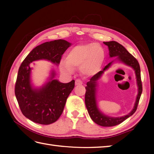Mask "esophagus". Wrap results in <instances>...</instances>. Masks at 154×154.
<instances>
[{"mask_svg": "<svg viewBox=\"0 0 154 154\" xmlns=\"http://www.w3.org/2000/svg\"><path fill=\"white\" fill-rule=\"evenodd\" d=\"M82 84H83V82L81 79L75 80V85H81Z\"/></svg>", "mask_w": 154, "mask_h": 154, "instance_id": "34e87169", "label": "esophagus"}]
</instances>
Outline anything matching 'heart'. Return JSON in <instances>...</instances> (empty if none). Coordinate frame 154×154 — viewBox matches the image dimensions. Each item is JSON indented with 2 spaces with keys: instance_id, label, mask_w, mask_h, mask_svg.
<instances>
[{
  "instance_id": "1",
  "label": "heart",
  "mask_w": 154,
  "mask_h": 154,
  "mask_svg": "<svg viewBox=\"0 0 154 154\" xmlns=\"http://www.w3.org/2000/svg\"><path fill=\"white\" fill-rule=\"evenodd\" d=\"M104 51L100 45L94 43L77 45L69 51L66 61L61 64V70L72 73L73 67H79L82 73L92 75L100 69L104 60Z\"/></svg>"
}]
</instances>
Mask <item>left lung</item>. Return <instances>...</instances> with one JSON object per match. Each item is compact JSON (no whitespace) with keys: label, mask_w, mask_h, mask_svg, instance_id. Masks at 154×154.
<instances>
[{"label":"left lung","mask_w":154,"mask_h":154,"mask_svg":"<svg viewBox=\"0 0 154 154\" xmlns=\"http://www.w3.org/2000/svg\"><path fill=\"white\" fill-rule=\"evenodd\" d=\"M103 43L109 48V55L110 57H117L116 60L118 61L122 62V63L134 69L136 77L137 85L138 87V93L136 97L134 106V109L131 112L126 115L121 117H111L104 114L98 109L96 100V87L97 86V81L102 76L104 71L108 69L111 66L114 61H111L110 63L106 65L102 71L94 75V76L91 78L89 82H87V87H85L86 93L85 101V105L89 116L91 119L96 124L101 126L109 127L116 126L122 123L123 121L127 119L130 116H132L136 112L142 93V84L141 81V75H140V67L136 59L132 54H130L123 45L115 41L104 42Z\"/></svg>","instance_id":"1"}]
</instances>
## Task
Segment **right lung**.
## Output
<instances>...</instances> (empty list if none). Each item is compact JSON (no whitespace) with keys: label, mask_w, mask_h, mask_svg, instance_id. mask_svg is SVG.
Returning a JSON list of instances; mask_svg holds the SVG:
<instances>
[{"label":"right lung","mask_w":154,"mask_h":154,"mask_svg":"<svg viewBox=\"0 0 154 154\" xmlns=\"http://www.w3.org/2000/svg\"><path fill=\"white\" fill-rule=\"evenodd\" d=\"M71 45L64 40L45 42L34 48L19 67L15 95L22 114L34 122L47 125L58 120L75 87V81L63 83L54 79L53 70L48 82L38 89L33 87L30 80L32 63L45 60L60 64L62 55Z\"/></svg>","instance_id":"obj_1"}]
</instances>
